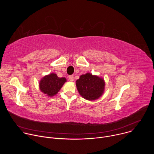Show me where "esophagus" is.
Here are the masks:
<instances>
[{
	"label": "esophagus",
	"instance_id": "obj_1",
	"mask_svg": "<svg viewBox=\"0 0 154 154\" xmlns=\"http://www.w3.org/2000/svg\"><path fill=\"white\" fill-rule=\"evenodd\" d=\"M69 80L71 82H72L74 80V75H69Z\"/></svg>",
	"mask_w": 154,
	"mask_h": 154
}]
</instances>
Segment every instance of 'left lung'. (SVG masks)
Instances as JSON below:
<instances>
[{"mask_svg": "<svg viewBox=\"0 0 154 154\" xmlns=\"http://www.w3.org/2000/svg\"><path fill=\"white\" fill-rule=\"evenodd\" d=\"M76 86L80 94L83 98L93 100L102 96L105 82L102 79L87 73L82 75L76 81Z\"/></svg>", "mask_w": 154, "mask_h": 154, "instance_id": "left-lung-1", "label": "left lung"}]
</instances>
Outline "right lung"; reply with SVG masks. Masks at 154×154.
<instances>
[{"label":"right lung","instance_id":"1","mask_svg":"<svg viewBox=\"0 0 154 154\" xmlns=\"http://www.w3.org/2000/svg\"><path fill=\"white\" fill-rule=\"evenodd\" d=\"M65 82V78H59L55 74H51L41 80L39 88L42 93L52 97L57 94Z\"/></svg>","mask_w":154,"mask_h":154}]
</instances>
